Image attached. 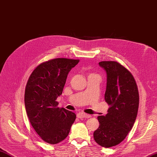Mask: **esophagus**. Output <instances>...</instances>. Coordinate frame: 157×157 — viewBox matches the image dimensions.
I'll list each match as a JSON object with an SVG mask.
<instances>
[{
	"mask_svg": "<svg viewBox=\"0 0 157 157\" xmlns=\"http://www.w3.org/2000/svg\"><path fill=\"white\" fill-rule=\"evenodd\" d=\"M76 117H77V118H78V119H83V118H90L91 115L83 113H79L76 114Z\"/></svg>",
	"mask_w": 157,
	"mask_h": 157,
	"instance_id": "34e87169",
	"label": "esophagus"
}]
</instances>
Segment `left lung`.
Instances as JSON below:
<instances>
[{
	"mask_svg": "<svg viewBox=\"0 0 157 157\" xmlns=\"http://www.w3.org/2000/svg\"><path fill=\"white\" fill-rule=\"evenodd\" d=\"M107 75L104 99L110 105L105 116H98L100 125L94 133L95 141L105 148L123 142L132 129L139 106L136 82L129 70L114 61L99 63Z\"/></svg>",
	"mask_w": 157,
	"mask_h": 157,
	"instance_id": "left-lung-1",
	"label": "left lung"
}]
</instances>
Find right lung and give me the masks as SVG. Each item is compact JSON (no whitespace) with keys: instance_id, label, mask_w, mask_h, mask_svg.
Returning <instances> with one entry per match:
<instances>
[{"instance_id":"right-lung-1","label":"right lung","mask_w":157,"mask_h":157,"mask_svg":"<svg viewBox=\"0 0 157 157\" xmlns=\"http://www.w3.org/2000/svg\"><path fill=\"white\" fill-rule=\"evenodd\" d=\"M78 59L56 58L38 65L32 72L25 89L28 119L41 139L51 144L63 141L69 134L76 114L57 107L68 72Z\"/></svg>"}]
</instances>
